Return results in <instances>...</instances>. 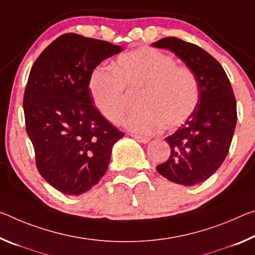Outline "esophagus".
<instances>
[{"mask_svg":"<svg viewBox=\"0 0 255 255\" xmlns=\"http://www.w3.org/2000/svg\"><path fill=\"white\" fill-rule=\"evenodd\" d=\"M131 136L134 137V138L137 140V142L143 143V144L148 143V140H149L148 137H145V136H139V135H131Z\"/></svg>","mask_w":255,"mask_h":255,"instance_id":"34e87169","label":"esophagus"}]
</instances>
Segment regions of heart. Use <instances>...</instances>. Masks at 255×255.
Segmentation results:
<instances>
[{
	"label": "heart",
	"mask_w": 255,
	"mask_h": 255,
	"mask_svg": "<svg viewBox=\"0 0 255 255\" xmlns=\"http://www.w3.org/2000/svg\"><path fill=\"white\" fill-rule=\"evenodd\" d=\"M88 88L93 102L104 118L119 124L128 107V92H139L138 110L124 120L137 132H154L163 126L175 129L195 111L200 99L196 75L177 66L172 56L155 48H139L119 55L113 67L95 68Z\"/></svg>",
	"instance_id": "1"
}]
</instances>
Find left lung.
I'll return each mask as SVG.
<instances>
[{
    "instance_id": "obj_1",
    "label": "left lung",
    "mask_w": 255,
    "mask_h": 255,
    "mask_svg": "<svg viewBox=\"0 0 255 255\" xmlns=\"http://www.w3.org/2000/svg\"><path fill=\"white\" fill-rule=\"evenodd\" d=\"M152 46L172 51L194 71L200 99L193 115L165 137L170 156L156 170L176 184L192 186L212 176L227 156L236 127V99L221 64L203 48L177 37H165Z\"/></svg>"
}]
</instances>
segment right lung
Wrapping results in <instances>:
<instances>
[{
    "mask_svg": "<svg viewBox=\"0 0 255 255\" xmlns=\"http://www.w3.org/2000/svg\"><path fill=\"white\" fill-rule=\"evenodd\" d=\"M123 51L106 40L68 33L31 67L23 94L26 131L40 176L67 195H80L108 170L112 146L125 134L93 103V70Z\"/></svg>",
    "mask_w": 255,
    "mask_h": 255,
    "instance_id": "right-lung-1",
    "label": "right lung"
}]
</instances>
